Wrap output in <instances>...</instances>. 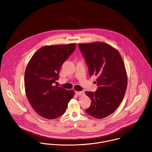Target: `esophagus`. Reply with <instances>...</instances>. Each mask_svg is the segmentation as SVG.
I'll use <instances>...</instances> for the list:
<instances>
[{
    "instance_id": "1",
    "label": "esophagus",
    "mask_w": 152,
    "mask_h": 152,
    "mask_svg": "<svg viewBox=\"0 0 152 152\" xmlns=\"http://www.w3.org/2000/svg\"><path fill=\"white\" fill-rule=\"evenodd\" d=\"M76 94L77 95H82L84 94V92L83 91H76Z\"/></svg>"
}]
</instances>
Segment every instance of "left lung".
<instances>
[{
  "label": "left lung",
  "instance_id": "obj_1",
  "mask_svg": "<svg viewBox=\"0 0 152 152\" xmlns=\"http://www.w3.org/2000/svg\"><path fill=\"white\" fill-rule=\"evenodd\" d=\"M85 58L89 76H97L98 88L95 92H85L91 99L85 110L90 116L103 119L113 113L119 106L125 94L128 76L118 50L102 42L79 43Z\"/></svg>",
  "mask_w": 152,
  "mask_h": 152
}]
</instances>
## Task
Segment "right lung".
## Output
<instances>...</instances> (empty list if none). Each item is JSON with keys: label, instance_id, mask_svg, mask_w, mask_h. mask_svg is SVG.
Returning a JSON list of instances; mask_svg holds the SVG:
<instances>
[{"label": "right lung", "instance_id": "1", "mask_svg": "<svg viewBox=\"0 0 152 152\" xmlns=\"http://www.w3.org/2000/svg\"><path fill=\"white\" fill-rule=\"evenodd\" d=\"M75 43L44 46L33 54L24 75L27 97L33 109L40 116L54 119L63 115L73 90L53 86L58 79L63 63L73 53Z\"/></svg>", "mask_w": 152, "mask_h": 152}]
</instances>
